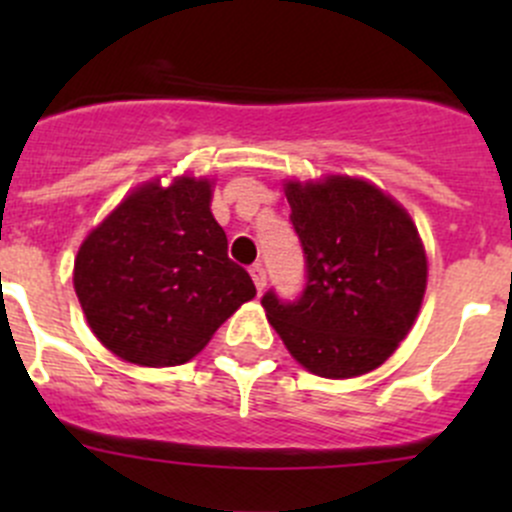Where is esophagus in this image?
<instances>
[{
  "label": "esophagus",
  "mask_w": 512,
  "mask_h": 512,
  "mask_svg": "<svg viewBox=\"0 0 512 512\" xmlns=\"http://www.w3.org/2000/svg\"><path fill=\"white\" fill-rule=\"evenodd\" d=\"M250 277H252V282H255L257 292H262V289H265V285H267V275H265V267H262L260 262L250 267Z\"/></svg>",
  "instance_id": "34e87169"
}]
</instances>
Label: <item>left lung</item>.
Returning <instances> with one entry per match:
<instances>
[{
	"instance_id": "obj_1",
	"label": "left lung",
	"mask_w": 512,
	"mask_h": 512,
	"mask_svg": "<svg viewBox=\"0 0 512 512\" xmlns=\"http://www.w3.org/2000/svg\"><path fill=\"white\" fill-rule=\"evenodd\" d=\"M307 282L294 302L262 297L289 354L324 379L369 374L414 327L426 250L411 215L366 180L327 175L285 185Z\"/></svg>"
}]
</instances>
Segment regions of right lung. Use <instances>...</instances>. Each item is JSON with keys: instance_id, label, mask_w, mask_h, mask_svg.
Segmentation results:
<instances>
[{"instance_id": "add662e5", "label": "right lung", "mask_w": 512, "mask_h": 512, "mask_svg": "<svg viewBox=\"0 0 512 512\" xmlns=\"http://www.w3.org/2000/svg\"><path fill=\"white\" fill-rule=\"evenodd\" d=\"M213 185L175 178L141 185L89 232L74 289L98 342L138 366L193 359L255 285L227 257L210 213Z\"/></svg>"}]
</instances>
